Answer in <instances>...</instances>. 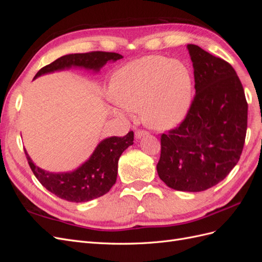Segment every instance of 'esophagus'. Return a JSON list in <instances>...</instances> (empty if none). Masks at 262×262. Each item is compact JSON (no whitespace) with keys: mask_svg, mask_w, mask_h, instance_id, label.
<instances>
[{"mask_svg":"<svg viewBox=\"0 0 262 262\" xmlns=\"http://www.w3.org/2000/svg\"><path fill=\"white\" fill-rule=\"evenodd\" d=\"M147 134H148V132L145 131V130H137L136 131V138L137 139H141L142 137L147 136Z\"/></svg>","mask_w":262,"mask_h":262,"instance_id":"obj_1","label":"esophagus"}]
</instances>
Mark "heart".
Masks as SVG:
<instances>
[{"mask_svg": "<svg viewBox=\"0 0 262 262\" xmlns=\"http://www.w3.org/2000/svg\"><path fill=\"white\" fill-rule=\"evenodd\" d=\"M110 92L122 109H141L143 121L165 130L182 121L192 101V78L184 63L161 55L133 61L114 75ZM116 115H121L115 110Z\"/></svg>", "mask_w": 262, "mask_h": 262, "instance_id": "b5f03b06", "label": "heart"}]
</instances>
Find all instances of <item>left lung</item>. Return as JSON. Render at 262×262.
<instances>
[{
	"instance_id": "1",
	"label": "left lung",
	"mask_w": 262,
	"mask_h": 262,
	"mask_svg": "<svg viewBox=\"0 0 262 262\" xmlns=\"http://www.w3.org/2000/svg\"><path fill=\"white\" fill-rule=\"evenodd\" d=\"M195 95L186 118L161 137L157 173L169 188L204 191L238 163L247 131L248 104L228 62L188 45Z\"/></svg>"
}]
</instances>
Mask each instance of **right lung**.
Here are the masks:
<instances>
[{
    "mask_svg": "<svg viewBox=\"0 0 262 262\" xmlns=\"http://www.w3.org/2000/svg\"><path fill=\"white\" fill-rule=\"evenodd\" d=\"M122 58L119 53L104 51L67 54L39 70L35 78L71 67H80L99 72L108 61H117ZM133 131H130L121 138L112 137L102 140L89 160L77 169L70 172L57 173L39 168L30 160L26 149L24 150L34 175L47 190L70 202H87L106 194L116 184L119 157L124 149L133 144Z\"/></svg>",
    "mask_w": 262,
    "mask_h": 262,
    "instance_id": "right-lung-1",
    "label": "right lung"
}]
</instances>
